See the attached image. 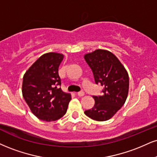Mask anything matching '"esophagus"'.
I'll return each mask as SVG.
<instances>
[{"mask_svg": "<svg viewBox=\"0 0 157 157\" xmlns=\"http://www.w3.org/2000/svg\"><path fill=\"white\" fill-rule=\"evenodd\" d=\"M85 95V93L83 91H80V92H78L77 93V96H79V97H83V96Z\"/></svg>", "mask_w": 157, "mask_h": 157, "instance_id": "34e87169", "label": "esophagus"}]
</instances>
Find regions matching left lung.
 I'll return each instance as SVG.
<instances>
[{
    "instance_id": "1",
    "label": "left lung",
    "mask_w": 157,
    "mask_h": 157,
    "mask_svg": "<svg viewBox=\"0 0 157 157\" xmlns=\"http://www.w3.org/2000/svg\"><path fill=\"white\" fill-rule=\"evenodd\" d=\"M84 58L93 72L96 84L103 87L101 96H94V106L85 114L98 121L109 120L125 103L129 92V75L118 58L109 51L96 50Z\"/></svg>"
}]
</instances>
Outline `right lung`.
Returning a JSON list of instances; mask_svg holds the SVG:
<instances>
[{"label": "right lung", "mask_w": 157, "mask_h": 157, "mask_svg": "<svg viewBox=\"0 0 157 157\" xmlns=\"http://www.w3.org/2000/svg\"><path fill=\"white\" fill-rule=\"evenodd\" d=\"M63 55L48 52L39 58L23 76L22 92L31 112L44 121L58 120L66 114L70 94L59 88L58 67Z\"/></svg>", "instance_id": "right-lung-1"}]
</instances>
